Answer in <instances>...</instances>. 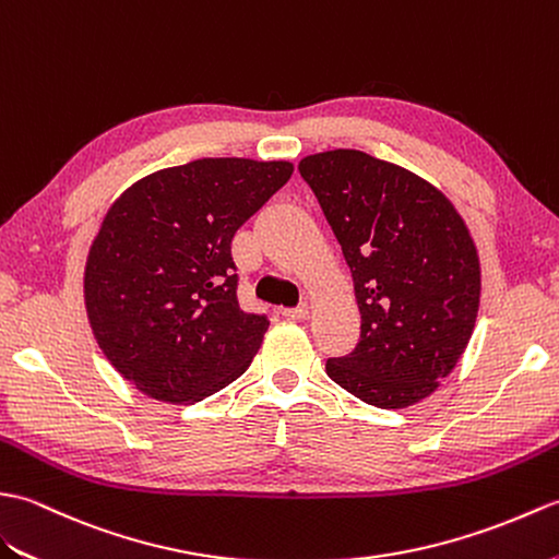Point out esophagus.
Returning a JSON list of instances; mask_svg holds the SVG:
<instances>
[{
  "instance_id": "1",
  "label": "esophagus",
  "mask_w": 559,
  "mask_h": 559,
  "mask_svg": "<svg viewBox=\"0 0 559 559\" xmlns=\"http://www.w3.org/2000/svg\"><path fill=\"white\" fill-rule=\"evenodd\" d=\"M282 316L287 320H308V306L299 308H282Z\"/></svg>"
}]
</instances>
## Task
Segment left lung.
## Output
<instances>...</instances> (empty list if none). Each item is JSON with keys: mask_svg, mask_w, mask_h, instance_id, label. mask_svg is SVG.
<instances>
[{"mask_svg": "<svg viewBox=\"0 0 559 559\" xmlns=\"http://www.w3.org/2000/svg\"><path fill=\"white\" fill-rule=\"evenodd\" d=\"M354 277L361 340L328 376L366 404L404 408L438 390L476 325L480 263L450 198L361 151L299 163Z\"/></svg>", "mask_w": 559, "mask_h": 559, "instance_id": "8db88e82", "label": "left lung"}]
</instances>
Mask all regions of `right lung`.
<instances>
[{
    "instance_id": "right-lung-1",
    "label": "right lung",
    "mask_w": 559,
    "mask_h": 559,
    "mask_svg": "<svg viewBox=\"0 0 559 559\" xmlns=\"http://www.w3.org/2000/svg\"><path fill=\"white\" fill-rule=\"evenodd\" d=\"M292 171L287 159L203 157L109 205L83 296L103 354L135 390L193 404L246 373L270 320L241 311L231 239Z\"/></svg>"
}]
</instances>
